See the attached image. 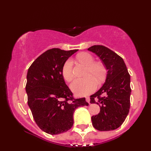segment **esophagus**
I'll return each instance as SVG.
<instances>
[{"label":"esophagus","mask_w":151,"mask_h":151,"mask_svg":"<svg viewBox=\"0 0 151 151\" xmlns=\"http://www.w3.org/2000/svg\"><path fill=\"white\" fill-rule=\"evenodd\" d=\"M86 102H88L89 104L90 103V99H89V97H86Z\"/></svg>","instance_id":"1"}]
</instances>
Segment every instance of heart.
<instances>
[{
    "mask_svg": "<svg viewBox=\"0 0 151 151\" xmlns=\"http://www.w3.org/2000/svg\"><path fill=\"white\" fill-rule=\"evenodd\" d=\"M77 58L79 62L88 66L86 75L89 76L75 80L70 84V89L75 95L78 97H84L91 93L97 88V82L93 76L99 81H102L104 77L105 70L101 63H94V58L88 53L80 54L77 56ZM73 63V60L69 58L65 61L62 66V76L67 82L71 81L74 77Z\"/></svg>",
    "mask_w": 151,
    "mask_h": 151,
    "instance_id": "1",
    "label": "heart"
}]
</instances>
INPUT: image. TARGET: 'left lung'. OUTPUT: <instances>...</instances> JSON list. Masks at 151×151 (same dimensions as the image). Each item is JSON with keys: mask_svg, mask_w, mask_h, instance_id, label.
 <instances>
[{"mask_svg": "<svg viewBox=\"0 0 151 151\" xmlns=\"http://www.w3.org/2000/svg\"><path fill=\"white\" fill-rule=\"evenodd\" d=\"M88 50L95 53L108 70L105 82L93 95L90 102L101 108L91 121L95 129L110 131L117 129L123 123L130 109V76L123 59L103 45H93Z\"/></svg>", "mask_w": 151, "mask_h": 151, "instance_id": "8db88e82", "label": "left lung"}]
</instances>
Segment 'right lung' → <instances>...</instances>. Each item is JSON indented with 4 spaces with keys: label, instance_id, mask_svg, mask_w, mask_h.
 I'll return each instance as SVG.
<instances>
[{
    "label": "right lung",
    "instance_id": "1",
    "mask_svg": "<svg viewBox=\"0 0 151 151\" xmlns=\"http://www.w3.org/2000/svg\"><path fill=\"white\" fill-rule=\"evenodd\" d=\"M78 50H48L35 60L28 70V106L37 126L51 135L69 130L74 123L75 110L88 106L85 98H73L62 74L63 63Z\"/></svg>",
    "mask_w": 151,
    "mask_h": 151
}]
</instances>
